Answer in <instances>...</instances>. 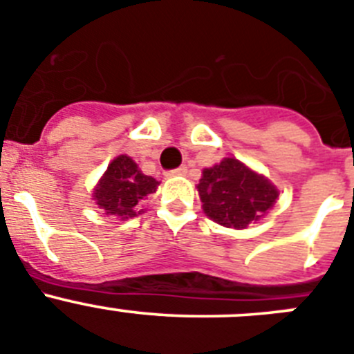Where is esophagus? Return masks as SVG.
<instances>
[{
    "mask_svg": "<svg viewBox=\"0 0 354 354\" xmlns=\"http://www.w3.org/2000/svg\"><path fill=\"white\" fill-rule=\"evenodd\" d=\"M167 176H185L187 174V167L185 165H181V167H178V169H173V171H167Z\"/></svg>",
    "mask_w": 354,
    "mask_h": 354,
    "instance_id": "obj_1",
    "label": "esophagus"
}]
</instances>
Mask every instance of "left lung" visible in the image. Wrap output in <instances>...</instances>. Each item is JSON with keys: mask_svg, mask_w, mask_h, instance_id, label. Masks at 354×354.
<instances>
[{"mask_svg": "<svg viewBox=\"0 0 354 354\" xmlns=\"http://www.w3.org/2000/svg\"><path fill=\"white\" fill-rule=\"evenodd\" d=\"M197 190L206 215L216 224L234 229L259 221L279 196L266 178L236 158H224L221 164L203 171Z\"/></svg>", "mask_w": 354, "mask_h": 354, "instance_id": "8db88e82", "label": "left lung"}]
</instances>
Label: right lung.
Listing matches in <instances>:
<instances>
[{"mask_svg":"<svg viewBox=\"0 0 354 354\" xmlns=\"http://www.w3.org/2000/svg\"><path fill=\"white\" fill-rule=\"evenodd\" d=\"M158 181L139 171L138 164L127 155L114 158L95 189L93 197L107 215L122 218L138 215L139 201L153 194Z\"/></svg>","mask_w":354,"mask_h":354,"instance_id":"right-lung-1","label":"right lung"}]
</instances>
